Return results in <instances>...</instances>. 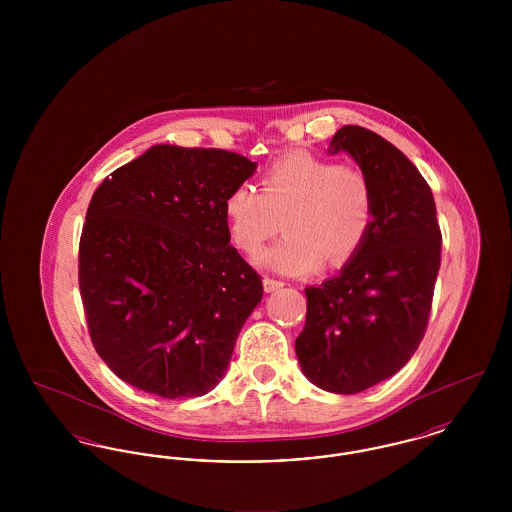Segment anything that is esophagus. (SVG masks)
<instances>
[{"instance_id":"34e87169","label":"esophagus","mask_w":512,"mask_h":512,"mask_svg":"<svg viewBox=\"0 0 512 512\" xmlns=\"http://www.w3.org/2000/svg\"><path fill=\"white\" fill-rule=\"evenodd\" d=\"M263 286H265V292H276V290H280L284 286V282L276 280V278H270V276H265L263 278Z\"/></svg>"}]
</instances>
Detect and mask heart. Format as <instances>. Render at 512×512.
<instances>
[{"instance_id": "obj_1", "label": "heart", "mask_w": 512, "mask_h": 512, "mask_svg": "<svg viewBox=\"0 0 512 512\" xmlns=\"http://www.w3.org/2000/svg\"><path fill=\"white\" fill-rule=\"evenodd\" d=\"M224 215L234 244L251 257L284 226L288 234L263 263L303 276L324 261L341 267L357 255L372 228L374 194L361 169L293 151L263 172L261 190L240 184L226 195Z\"/></svg>"}]
</instances>
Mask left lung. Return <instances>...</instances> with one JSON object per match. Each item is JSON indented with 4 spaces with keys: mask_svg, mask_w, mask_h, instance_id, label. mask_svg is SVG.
<instances>
[{
    "mask_svg": "<svg viewBox=\"0 0 512 512\" xmlns=\"http://www.w3.org/2000/svg\"><path fill=\"white\" fill-rule=\"evenodd\" d=\"M330 153H349L374 194L368 238L340 274L305 288L295 340L303 374L322 390L359 393L409 363L424 338L441 263V230L428 182L363 126H343Z\"/></svg>",
    "mask_w": 512,
    "mask_h": 512,
    "instance_id": "8db88e82",
    "label": "left lung"
}]
</instances>
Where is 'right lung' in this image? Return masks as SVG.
<instances>
[{
    "instance_id": "1",
    "label": "right lung",
    "mask_w": 512,
    "mask_h": 512,
    "mask_svg": "<svg viewBox=\"0 0 512 512\" xmlns=\"http://www.w3.org/2000/svg\"><path fill=\"white\" fill-rule=\"evenodd\" d=\"M257 163L226 149L153 146L92 195L78 286L99 357L165 399L213 390L263 299L230 245L224 199Z\"/></svg>"
}]
</instances>
